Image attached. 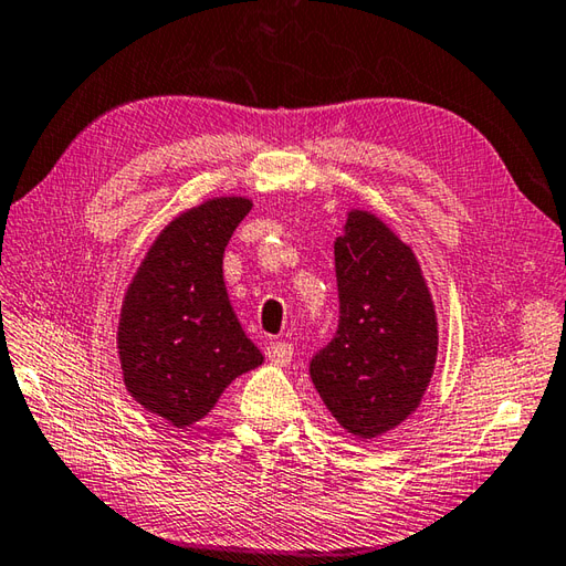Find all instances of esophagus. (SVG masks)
I'll return each mask as SVG.
<instances>
[{"instance_id":"1","label":"esophagus","mask_w":566,"mask_h":566,"mask_svg":"<svg viewBox=\"0 0 566 566\" xmlns=\"http://www.w3.org/2000/svg\"><path fill=\"white\" fill-rule=\"evenodd\" d=\"M264 355H268V359H270L272 365L286 367V365L292 363V357H294V347H292L290 343L276 340V343H270V345H268V350H264Z\"/></svg>"}]
</instances>
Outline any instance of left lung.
<instances>
[{"instance_id": "8db88e82", "label": "left lung", "mask_w": 566, "mask_h": 566, "mask_svg": "<svg viewBox=\"0 0 566 566\" xmlns=\"http://www.w3.org/2000/svg\"><path fill=\"white\" fill-rule=\"evenodd\" d=\"M335 276L338 331L311 359V381L347 432L371 440L423 399L438 359L436 306L411 245L371 211H347Z\"/></svg>"}]
</instances>
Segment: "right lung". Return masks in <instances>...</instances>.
<instances>
[{
	"label": "right lung",
	"mask_w": 566,
	"mask_h": 566,
	"mask_svg": "<svg viewBox=\"0 0 566 566\" xmlns=\"http://www.w3.org/2000/svg\"><path fill=\"white\" fill-rule=\"evenodd\" d=\"M250 209L245 197H213L182 211L126 290L116 333L124 384L175 428L201 420L228 384L264 359L223 282V250Z\"/></svg>",
	"instance_id": "1"
}]
</instances>
